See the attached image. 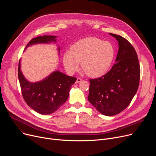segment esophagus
Here are the masks:
<instances>
[{
  "mask_svg": "<svg viewBox=\"0 0 156 156\" xmlns=\"http://www.w3.org/2000/svg\"><path fill=\"white\" fill-rule=\"evenodd\" d=\"M80 81H81V78H80V77H78L77 79H76V83H80Z\"/></svg>",
  "mask_w": 156,
  "mask_h": 156,
  "instance_id": "obj_1",
  "label": "esophagus"
}]
</instances>
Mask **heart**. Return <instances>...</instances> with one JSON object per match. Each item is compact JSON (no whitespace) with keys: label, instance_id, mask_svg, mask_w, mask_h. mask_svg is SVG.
<instances>
[{"label":"heart","instance_id":"obj_1","mask_svg":"<svg viewBox=\"0 0 156 156\" xmlns=\"http://www.w3.org/2000/svg\"><path fill=\"white\" fill-rule=\"evenodd\" d=\"M114 48L108 41L96 37H89L74 44L69 52L63 56V64L69 73L79 68L92 78L100 77L108 71L113 62Z\"/></svg>","mask_w":156,"mask_h":156}]
</instances>
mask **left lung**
<instances>
[{
  "label": "left lung",
  "instance_id": "obj_1",
  "mask_svg": "<svg viewBox=\"0 0 156 156\" xmlns=\"http://www.w3.org/2000/svg\"><path fill=\"white\" fill-rule=\"evenodd\" d=\"M118 41L119 50L111 70L100 78L89 80L88 100L101 114L114 116L130 104L139 85L140 68L137 54L128 41L110 34Z\"/></svg>",
  "mask_w": 156,
  "mask_h": 156
}]
</instances>
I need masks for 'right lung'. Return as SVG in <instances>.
Segmentation results:
<instances>
[{
  "mask_svg": "<svg viewBox=\"0 0 156 156\" xmlns=\"http://www.w3.org/2000/svg\"><path fill=\"white\" fill-rule=\"evenodd\" d=\"M55 36H38L32 38L25 48L35 44L55 42ZM18 78L24 101L29 107L41 114H52L66 102L71 87L76 80L75 77L67 76L56 71L42 81L30 83L21 71L20 60L18 64Z\"/></svg>",
  "mask_w": 156,
  "mask_h": 156,
  "instance_id": "right-lung-1",
  "label": "right lung"
}]
</instances>
